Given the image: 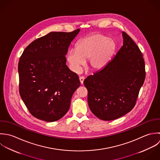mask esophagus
I'll list each match as a JSON object with an SVG mask.
<instances>
[{"label":"esophagus","instance_id":"esophagus-1","mask_svg":"<svg viewBox=\"0 0 160 160\" xmlns=\"http://www.w3.org/2000/svg\"><path fill=\"white\" fill-rule=\"evenodd\" d=\"M79 79H80V83H81V84H83V81H84V79H85V77H84L83 76H81V77H80Z\"/></svg>","mask_w":160,"mask_h":160}]
</instances>
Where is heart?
Masks as SVG:
<instances>
[{"mask_svg": "<svg viewBox=\"0 0 160 160\" xmlns=\"http://www.w3.org/2000/svg\"><path fill=\"white\" fill-rule=\"evenodd\" d=\"M116 48L115 41L102 34H95L80 39L76 48L69 49L67 60L72 69L78 72L89 59V66L94 70L105 67L112 58Z\"/></svg>", "mask_w": 160, "mask_h": 160, "instance_id": "obj_1", "label": "heart"}]
</instances>
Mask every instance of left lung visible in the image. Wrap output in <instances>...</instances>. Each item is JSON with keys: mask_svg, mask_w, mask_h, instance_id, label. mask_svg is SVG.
<instances>
[{"mask_svg": "<svg viewBox=\"0 0 160 160\" xmlns=\"http://www.w3.org/2000/svg\"><path fill=\"white\" fill-rule=\"evenodd\" d=\"M123 46L102 69L85 79L88 102L99 119H118L135 106L145 79L143 55L138 46L124 32Z\"/></svg>", "mask_w": 160, "mask_h": 160, "instance_id": "obj_1", "label": "left lung"}]
</instances>
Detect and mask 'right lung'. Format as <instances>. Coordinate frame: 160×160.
Wrapping results in <instances>:
<instances>
[{
  "mask_svg": "<svg viewBox=\"0 0 160 160\" xmlns=\"http://www.w3.org/2000/svg\"><path fill=\"white\" fill-rule=\"evenodd\" d=\"M79 32H49L33 41L20 58V95L38 119L54 122L62 118L80 85L78 76L65 64L68 48Z\"/></svg>",
  "mask_w": 160,
  "mask_h": 160,
  "instance_id": "1",
  "label": "right lung"
}]
</instances>
